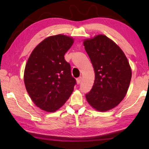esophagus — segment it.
Masks as SVG:
<instances>
[{
  "instance_id": "esophagus-1",
  "label": "esophagus",
  "mask_w": 149,
  "mask_h": 149,
  "mask_svg": "<svg viewBox=\"0 0 149 149\" xmlns=\"http://www.w3.org/2000/svg\"><path fill=\"white\" fill-rule=\"evenodd\" d=\"M81 77H78V78H77L76 79V82H77V84H79L80 83H81Z\"/></svg>"
}]
</instances>
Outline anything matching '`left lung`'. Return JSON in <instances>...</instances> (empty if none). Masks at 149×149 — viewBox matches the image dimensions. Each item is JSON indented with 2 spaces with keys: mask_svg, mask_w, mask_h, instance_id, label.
<instances>
[{
  "mask_svg": "<svg viewBox=\"0 0 149 149\" xmlns=\"http://www.w3.org/2000/svg\"><path fill=\"white\" fill-rule=\"evenodd\" d=\"M84 45L95 74L93 86L85 97L96 110L108 111L127 94L132 75L130 63L120 47L104 35L85 39Z\"/></svg>",
  "mask_w": 149,
  "mask_h": 149,
  "instance_id": "1",
  "label": "left lung"
}]
</instances>
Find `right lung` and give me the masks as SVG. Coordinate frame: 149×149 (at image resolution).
Instances as JSON below:
<instances>
[{
  "mask_svg": "<svg viewBox=\"0 0 149 149\" xmlns=\"http://www.w3.org/2000/svg\"><path fill=\"white\" fill-rule=\"evenodd\" d=\"M74 42L72 37H47L33 50L24 70L27 92L40 109L54 112L62 107L74 91L75 79L64 54Z\"/></svg>",
  "mask_w": 149,
  "mask_h": 149,
  "instance_id": "1",
  "label": "right lung"
}]
</instances>
